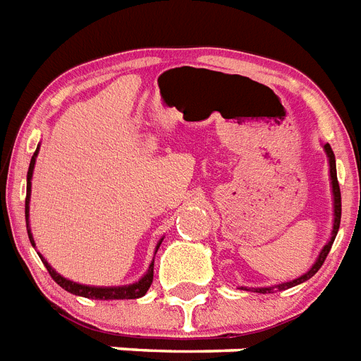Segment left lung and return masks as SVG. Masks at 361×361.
Here are the masks:
<instances>
[{"label":"left lung","instance_id":"1","mask_svg":"<svg viewBox=\"0 0 361 361\" xmlns=\"http://www.w3.org/2000/svg\"><path fill=\"white\" fill-rule=\"evenodd\" d=\"M324 151H326L328 154V160H330V177H331V188H334V212H336V218H334V231H331V238L330 242H328L326 246L322 247L321 255H319V259L315 261V264L311 267L310 272H305L304 276H300V278L293 279V281H289V283H281L278 285L279 290H285V289H290V287H295V285H300L304 283V281H307L310 278H313L317 272H319V268L322 267V262L326 261L328 253H330V247L331 244H334V240H336V235L337 231H339V224H341V192H339V183H337V171H336V157H334V151H331V147L324 145ZM274 287H262V289H255V293H262V295H267V293H272Z\"/></svg>","mask_w":361,"mask_h":361}]
</instances>
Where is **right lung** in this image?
<instances>
[{
  "mask_svg": "<svg viewBox=\"0 0 361 361\" xmlns=\"http://www.w3.org/2000/svg\"><path fill=\"white\" fill-rule=\"evenodd\" d=\"M37 152H39V147H37V151L35 154L31 157V162H30V169H27V194H25V226L30 227V220H27V216H30V195H31V175H33V167H35V158H37ZM27 235H30V240L31 244L35 246V240H33V235H31V231L27 229ZM158 246H160V242H158ZM157 246V250H158ZM42 259V257H40ZM44 262L46 270L50 272L51 279L56 281L59 287H63L65 290L72 293V295H78V296H85V298H93V300H132V298H140L143 296L149 290L152 283V274H154V261L151 262V267L147 270V274L143 278L137 281V283H132V285H126V287H87V285H80V283H74L71 279H65L63 276L54 270V268L48 264V262L42 259Z\"/></svg>",
  "mask_w": 361,
  "mask_h": 361,
  "instance_id": "right-lung-1",
  "label": "right lung"
}]
</instances>
